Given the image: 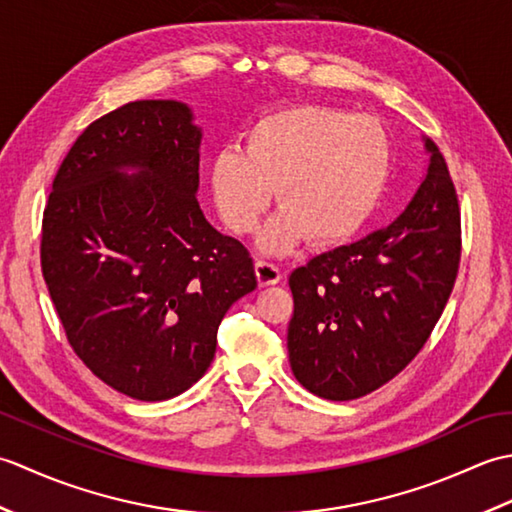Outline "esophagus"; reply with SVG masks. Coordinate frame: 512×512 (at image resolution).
<instances>
[{"label": "esophagus", "instance_id": "34e87169", "mask_svg": "<svg viewBox=\"0 0 512 512\" xmlns=\"http://www.w3.org/2000/svg\"><path fill=\"white\" fill-rule=\"evenodd\" d=\"M255 275H257L259 286H275L281 281V268L273 262H266V259H257Z\"/></svg>", "mask_w": 512, "mask_h": 512}]
</instances>
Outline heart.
<instances>
[{
	"mask_svg": "<svg viewBox=\"0 0 512 512\" xmlns=\"http://www.w3.org/2000/svg\"><path fill=\"white\" fill-rule=\"evenodd\" d=\"M391 171V140L367 114L295 105L266 114L246 147H222L211 160V193L222 222L248 235L275 198L284 209L262 233L270 253L303 239L341 244L372 220Z\"/></svg>",
	"mask_w": 512,
	"mask_h": 512,
	"instance_id": "1",
	"label": "heart"
}]
</instances>
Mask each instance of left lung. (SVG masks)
I'll list each match as a JSON object with an SVG mask.
<instances>
[{"label": "left lung", "instance_id": "1", "mask_svg": "<svg viewBox=\"0 0 512 512\" xmlns=\"http://www.w3.org/2000/svg\"><path fill=\"white\" fill-rule=\"evenodd\" d=\"M427 176L394 224L321 253L288 279V356L299 383L354 400L400 374L427 343L458 277L460 204L427 138Z\"/></svg>", "mask_w": 512, "mask_h": 512}]
</instances>
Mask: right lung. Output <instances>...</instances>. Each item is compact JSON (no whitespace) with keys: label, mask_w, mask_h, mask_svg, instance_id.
Instances as JSON below:
<instances>
[{"label":"right lung","mask_w":512,"mask_h":512,"mask_svg":"<svg viewBox=\"0 0 512 512\" xmlns=\"http://www.w3.org/2000/svg\"><path fill=\"white\" fill-rule=\"evenodd\" d=\"M178 101L96 118L54 176L41 273L74 354L105 385L167 400L209 369L217 328L257 288L253 257L206 222L200 138ZM136 166V177L120 169Z\"/></svg>","instance_id":"add662e5"}]
</instances>
